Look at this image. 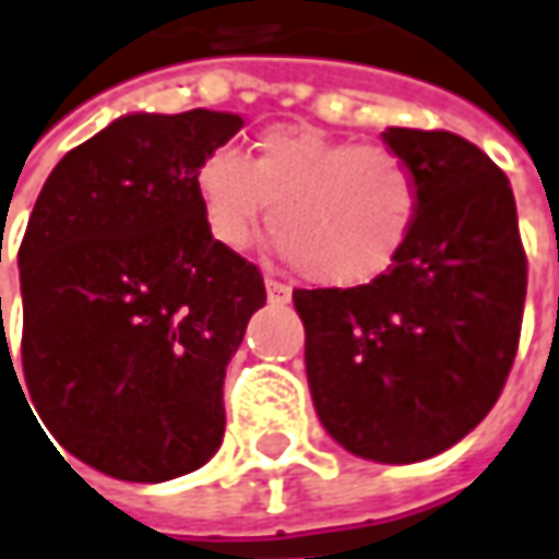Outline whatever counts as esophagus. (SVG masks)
<instances>
[{"label":"esophagus","instance_id":"34e87169","mask_svg":"<svg viewBox=\"0 0 559 559\" xmlns=\"http://www.w3.org/2000/svg\"><path fill=\"white\" fill-rule=\"evenodd\" d=\"M265 294H269V302H275V306L290 302V287H287V284H281V281H275V278L265 281Z\"/></svg>","mask_w":559,"mask_h":559}]
</instances>
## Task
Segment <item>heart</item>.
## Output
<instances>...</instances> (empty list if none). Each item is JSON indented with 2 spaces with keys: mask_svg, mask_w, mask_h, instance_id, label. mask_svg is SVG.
Returning <instances> with one entry per match:
<instances>
[{
  "mask_svg": "<svg viewBox=\"0 0 559 559\" xmlns=\"http://www.w3.org/2000/svg\"><path fill=\"white\" fill-rule=\"evenodd\" d=\"M191 185L210 235L228 250L257 241L272 206L281 253L324 287H358L390 272L420 213V179L399 151L316 126L262 129L247 160L216 147L194 166Z\"/></svg>",
  "mask_w": 559,
  "mask_h": 559,
  "instance_id": "heart-1",
  "label": "heart"
}]
</instances>
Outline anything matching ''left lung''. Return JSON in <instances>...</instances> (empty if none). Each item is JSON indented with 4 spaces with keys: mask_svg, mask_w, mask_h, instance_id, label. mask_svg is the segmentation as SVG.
Instances as JSON below:
<instances>
[{
    "mask_svg": "<svg viewBox=\"0 0 559 559\" xmlns=\"http://www.w3.org/2000/svg\"><path fill=\"white\" fill-rule=\"evenodd\" d=\"M414 166L408 247L371 284L294 290L318 420L346 452L414 464L491 412L520 343L526 250L508 176L467 139L390 126Z\"/></svg>",
    "mask_w": 559,
    "mask_h": 559,
    "instance_id": "obj_1",
    "label": "left lung"
}]
</instances>
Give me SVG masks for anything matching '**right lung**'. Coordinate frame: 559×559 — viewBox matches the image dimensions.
<instances>
[{
    "label": "right lung",
    "mask_w": 559,
    "mask_h": 559,
    "mask_svg": "<svg viewBox=\"0 0 559 559\" xmlns=\"http://www.w3.org/2000/svg\"><path fill=\"white\" fill-rule=\"evenodd\" d=\"M241 126L203 107L126 114L61 157L29 213L17 250L29 402L114 479H176L222 445L225 368L265 284L210 235L191 176Z\"/></svg>",
    "instance_id": "1"
}]
</instances>
